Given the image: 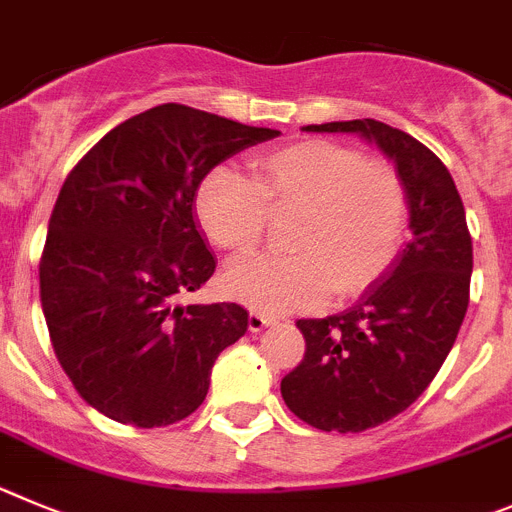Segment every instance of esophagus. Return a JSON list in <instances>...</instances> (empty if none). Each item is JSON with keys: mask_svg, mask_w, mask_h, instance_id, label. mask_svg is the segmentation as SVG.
Wrapping results in <instances>:
<instances>
[{"mask_svg": "<svg viewBox=\"0 0 512 512\" xmlns=\"http://www.w3.org/2000/svg\"><path fill=\"white\" fill-rule=\"evenodd\" d=\"M270 324H273V319H270V316H265V313H250V316H247V326H250L252 334L267 329Z\"/></svg>", "mask_w": 512, "mask_h": 512, "instance_id": "obj_1", "label": "esophagus"}]
</instances>
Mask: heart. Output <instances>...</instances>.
Segmentation results:
<instances>
[{"label":"heart","mask_w":512,"mask_h":512,"mask_svg":"<svg viewBox=\"0 0 512 512\" xmlns=\"http://www.w3.org/2000/svg\"><path fill=\"white\" fill-rule=\"evenodd\" d=\"M250 181L214 168L196 191V219L216 247L250 250L267 211L298 209L296 255H245L224 270V293L267 316L359 296L388 273L408 227V191L393 168L331 140L270 147L247 160Z\"/></svg>","instance_id":"heart-1"}]
</instances>
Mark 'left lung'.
Masks as SVG:
<instances>
[{"label": "left lung", "instance_id": "1", "mask_svg": "<svg viewBox=\"0 0 512 512\" xmlns=\"http://www.w3.org/2000/svg\"><path fill=\"white\" fill-rule=\"evenodd\" d=\"M303 130L375 142L408 191L411 242L347 311L296 321L306 354L280 382L308 426L359 434L403 413L444 365L469 306L472 237L454 178L416 137L377 119Z\"/></svg>", "mask_w": 512, "mask_h": 512}]
</instances>
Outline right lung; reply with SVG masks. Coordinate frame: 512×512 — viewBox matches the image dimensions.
Listing matches in <instances>:
<instances>
[{
    "label": "right lung",
    "instance_id": "add662e5",
    "mask_svg": "<svg viewBox=\"0 0 512 512\" xmlns=\"http://www.w3.org/2000/svg\"><path fill=\"white\" fill-rule=\"evenodd\" d=\"M278 135L160 104L117 124L71 170L50 214L40 301L55 357L91 408L153 428L204 403L247 311L178 303L216 267L196 191L216 165Z\"/></svg>",
    "mask_w": 512,
    "mask_h": 512
}]
</instances>
